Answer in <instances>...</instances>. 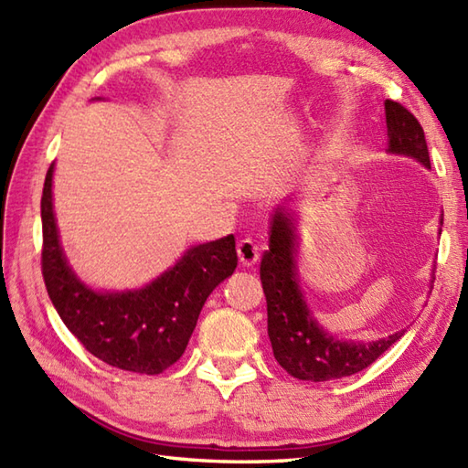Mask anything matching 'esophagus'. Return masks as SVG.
Masks as SVG:
<instances>
[{
	"mask_svg": "<svg viewBox=\"0 0 468 468\" xmlns=\"http://www.w3.org/2000/svg\"><path fill=\"white\" fill-rule=\"evenodd\" d=\"M237 255H239L241 265L251 267L260 261L261 250H260V245L253 243L251 239H241L239 243H237Z\"/></svg>",
	"mask_w": 468,
	"mask_h": 468,
	"instance_id": "obj_1",
	"label": "esophagus"
}]
</instances>
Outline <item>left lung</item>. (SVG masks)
<instances>
[{"label": "left lung", "mask_w": 468, "mask_h": 468, "mask_svg": "<svg viewBox=\"0 0 468 468\" xmlns=\"http://www.w3.org/2000/svg\"><path fill=\"white\" fill-rule=\"evenodd\" d=\"M384 108L388 153L416 158L431 168L420 122L399 102L386 101ZM270 229V251L263 253L260 275L267 300V334L275 360L287 374L310 382L337 380L362 372L400 340L404 330L376 342H347L327 334L310 312L297 283L293 215L283 205L277 207Z\"/></svg>", "instance_id": "left-lung-1"}]
</instances>
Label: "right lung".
<instances>
[{
  "mask_svg": "<svg viewBox=\"0 0 468 468\" xmlns=\"http://www.w3.org/2000/svg\"><path fill=\"white\" fill-rule=\"evenodd\" d=\"M52 175L49 165L42 195V273L56 312L98 360L136 374L165 372L183 356L207 297L233 275L235 237L191 247L141 290L96 292L72 271L59 245Z\"/></svg>",
  "mask_w": 468,
  "mask_h": 468,
  "instance_id": "right-lung-1",
  "label": "right lung"
}]
</instances>
